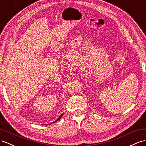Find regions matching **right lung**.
Segmentation results:
<instances>
[{
  "mask_svg": "<svg viewBox=\"0 0 146 146\" xmlns=\"http://www.w3.org/2000/svg\"><path fill=\"white\" fill-rule=\"evenodd\" d=\"M62 115H61V116H59V118H58V119H57V120H56V121H54V122H56V121H58V120H59V119H61V117H62Z\"/></svg>",
  "mask_w": 146,
  "mask_h": 146,
  "instance_id": "right-lung-1",
  "label": "right lung"
}]
</instances>
